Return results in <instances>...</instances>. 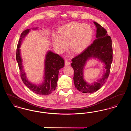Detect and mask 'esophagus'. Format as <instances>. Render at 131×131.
I'll return each mask as SVG.
<instances>
[{"mask_svg": "<svg viewBox=\"0 0 131 131\" xmlns=\"http://www.w3.org/2000/svg\"><path fill=\"white\" fill-rule=\"evenodd\" d=\"M65 66H69L70 65V63L68 60H66L65 61Z\"/></svg>", "mask_w": 131, "mask_h": 131, "instance_id": "esophagus-1", "label": "esophagus"}]
</instances>
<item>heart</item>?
Instances as JSON below:
<instances>
[{"mask_svg": "<svg viewBox=\"0 0 131 131\" xmlns=\"http://www.w3.org/2000/svg\"><path fill=\"white\" fill-rule=\"evenodd\" d=\"M93 35L91 27L86 24L72 21L61 25L58 29V36L52 37L54 48L62 53L67 48L75 53L81 52L89 44Z\"/></svg>", "mask_w": 131, "mask_h": 131, "instance_id": "1", "label": "heart"}]
</instances>
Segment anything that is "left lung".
<instances>
[{"label": "left lung", "mask_w": 131, "mask_h": 131, "mask_svg": "<svg viewBox=\"0 0 131 131\" xmlns=\"http://www.w3.org/2000/svg\"><path fill=\"white\" fill-rule=\"evenodd\" d=\"M96 39L81 53L72 59L71 66L74 69V83L75 87L84 93H92L98 90L106 82L110 73L113 59L112 41L106 29L96 22ZM91 57L99 59L105 64V73L103 77L96 82L89 85L84 80L83 69L87 60Z\"/></svg>", "instance_id": "8db88e82"}]
</instances>
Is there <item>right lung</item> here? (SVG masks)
Wrapping results in <instances>:
<instances>
[{"instance_id":"1","label":"right lung","mask_w":131,"mask_h":131,"mask_svg":"<svg viewBox=\"0 0 131 131\" xmlns=\"http://www.w3.org/2000/svg\"><path fill=\"white\" fill-rule=\"evenodd\" d=\"M29 31L30 29H26L21 33L16 50V59L20 70V77L24 84L31 91L39 95H48L51 93L56 89L58 79V73L59 70L63 68L64 66V60L58 54L49 51L46 55L45 63V71L44 83L42 85H37L32 84L28 81L26 79L25 73L23 70L19 47L23 38Z\"/></svg>"}]
</instances>
